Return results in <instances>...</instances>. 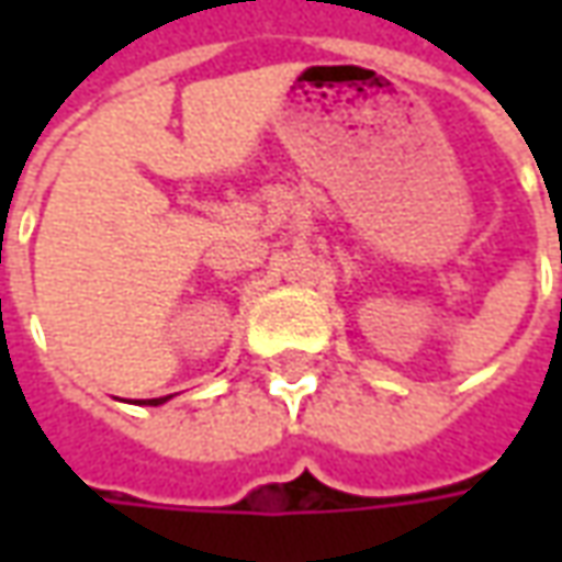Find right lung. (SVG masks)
Segmentation results:
<instances>
[{
	"label": "right lung",
	"mask_w": 562,
	"mask_h": 562,
	"mask_svg": "<svg viewBox=\"0 0 562 562\" xmlns=\"http://www.w3.org/2000/svg\"><path fill=\"white\" fill-rule=\"evenodd\" d=\"M171 397H173V394H168V397H153V401H144L140 406H161V403H168Z\"/></svg>",
	"instance_id": "right-lung-1"
}]
</instances>
